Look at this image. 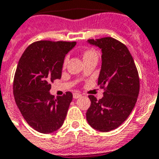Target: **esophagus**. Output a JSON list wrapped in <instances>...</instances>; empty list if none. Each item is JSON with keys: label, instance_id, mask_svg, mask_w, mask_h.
<instances>
[{"label": "esophagus", "instance_id": "obj_1", "mask_svg": "<svg viewBox=\"0 0 159 159\" xmlns=\"http://www.w3.org/2000/svg\"><path fill=\"white\" fill-rule=\"evenodd\" d=\"M81 94L80 93H79V92H74V98H75V99H77V98H80L81 97Z\"/></svg>", "mask_w": 159, "mask_h": 159}]
</instances>
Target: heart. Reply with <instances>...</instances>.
I'll return each mask as SVG.
<instances>
[{"label": "heart", "mask_w": 159, "mask_h": 159, "mask_svg": "<svg viewBox=\"0 0 159 159\" xmlns=\"http://www.w3.org/2000/svg\"><path fill=\"white\" fill-rule=\"evenodd\" d=\"M97 56V53H96L95 50H93V49H87V50H85V53H84V58H85V57H88V56ZM67 63V57H66V58L64 59L63 65L64 66H66Z\"/></svg>", "instance_id": "1"}]
</instances>
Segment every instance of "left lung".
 I'll use <instances>...</instances> for the list:
<instances>
[{"instance_id": "obj_1", "label": "left lung", "mask_w": 159, "mask_h": 159, "mask_svg": "<svg viewBox=\"0 0 159 159\" xmlns=\"http://www.w3.org/2000/svg\"><path fill=\"white\" fill-rule=\"evenodd\" d=\"M102 50V67L98 84L104 90L98 100L90 95L86 120L94 129L109 132L124 122L134 108L139 92V78L127 46L110 37L89 39Z\"/></svg>"}]
</instances>
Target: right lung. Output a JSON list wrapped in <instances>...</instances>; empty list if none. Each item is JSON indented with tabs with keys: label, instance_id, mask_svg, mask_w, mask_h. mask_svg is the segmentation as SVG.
<instances>
[{
	"label": "right lung",
	"instance_id": "right-lung-1",
	"mask_svg": "<svg viewBox=\"0 0 159 159\" xmlns=\"http://www.w3.org/2000/svg\"><path fill=\"white\" fill-rule=\"evenodd\" d=\"M75 42L42 40L28 46L20 57L13 79L17 106L31 128L42 134L59 129L67 116L73 94L55 98L50 82L61 79L64 58Z\"/></svg>",
	"mask_w": 159,
	"mask_h": 159
}]
</instances>
